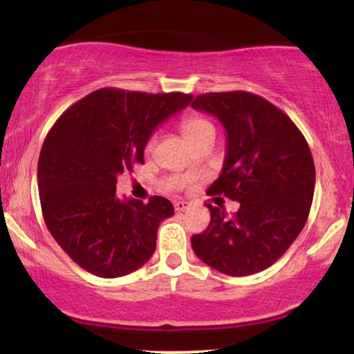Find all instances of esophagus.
I'll list each match as a JSON object with an SVG mask.
<instances>
[{"mask_svg":"<svg viewBox=\"0 0 354 354\" xmlns=\"http://www.w3.org/2000/svg\"><path fill=\"white\" fill-rule=\"evenodd\" d=\"M191 208V203L188 201H176L174 203V209L176 211H188Z\"/></svg>","mask_w":354,"mask_h":354,"instance_id":"esophagus-1","label":"esophagus"}]
</instances>
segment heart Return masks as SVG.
<instances>
[{"instance_id":"b5f03b06","label":"heart","mask_w":354,"mask_h":354,"mask_svg":"<svg viewBox=\"0 0 354 354\" xmlns=\"http://www.w3.org/2000/svg\"><path fill=\"white\" fill-rule=\"evenodd\" d=\"M181 133L183 136H185V140L191 145L196 140H200L201 136L208 135V133H214V129H213V124H211L208 120H205V118L189 115L181 120ZM153 145H154V138H149V141L146 143V149L149 151V149L153 148Z\"/></svg>"}]
</instances>
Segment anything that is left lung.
I'll return each instance as SVG.
<instances>
[{
  "label": "left lung",
  "mask_w": 354,
  "mask_h": 354,
  "mask_svg": "<svg viewBox=\"0 0 354 354\" xmlns=\"http://www.w3.org/2000/svg\"><path fill=\"white\" fill-rule=\"evenodd\" d=\"M191 106L216 116L226 129L225 165L208 194L239 203L233 216L206 205L209 225L191 236V246L219 273H259L306 225L316 178L310 146L290 116L253 93H206Z\"/></svg>",
  "instance_id": "8db88e82"
}]
</instances>
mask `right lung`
<instances>
[{
	"label": "right lung",
	"instance_id": "add662e5",
	"mask_svg": "<svg viewBox=\"0 0 354 354\" xmlns=\"http://www.w3.org/2000/svg\"><path fill=\"white\" fill-rule=\"evenodd\" d=\"M193 96L149 95L103 88L58 118L38 161L43 218L51 236L76 265L100 278L133 273L156 250L160 223L171 201L116 196L118 174L143 163L151 133Z\"/></svg>",
	"mask_w": 354,
	"mask_h": 354
}]
</instances>
